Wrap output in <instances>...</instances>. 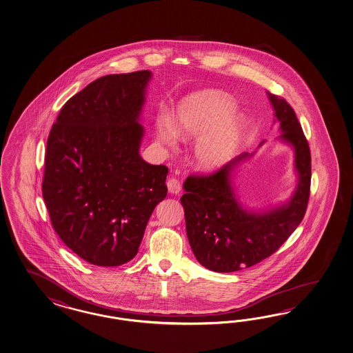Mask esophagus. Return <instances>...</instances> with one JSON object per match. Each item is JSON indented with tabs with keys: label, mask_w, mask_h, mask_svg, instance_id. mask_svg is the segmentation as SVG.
Listing matches in <instances>:
<instances>
[{
	"label": "esophagus",
	"mask_w": 353,
	"mask_h": 353,
	"mask_svg": "<svg viewBox=\"0 0 353 353\" xmlns=\"http://www.w3.org/2000/svg\"><path fill=\"white\" fill-rule=\"evenodd\" d=\"M167 188H168V191H170L171 194H173V195L180 194L181 183L179 182V180H176V179H173V177L167 181Z\"/></svg>",
	"instance_id": "obj_1"
}]
</instances>
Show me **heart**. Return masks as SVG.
<instances>
[{
  "label": "heart",
  "instance_id": "heart-1",
  "mask_svg": "<svg viewBox=\"0 0 353 353\" xmlns=\"http://www.w3.org/2000/svg\"><path fill=\"white\" fill-rule=\"evenodd\" d=\"M232 97L218 89H203L186 95L174 110L173 121L163 116L157 121V139L173 148L179 138L198 139L194 146L200 170L212 172L232 159L246 129V117L236 111Z\"/></svg>",
  "mask_w": 353,
  "mask_h": 353
}]
</instances>
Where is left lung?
I'll list each match as a JSON object with an SVG mask.
<instances>
[{
    "label": "left lung",
    "instance_id": "8db88e82",
    "mask_svg": "<svg viewBox=\"0 0 353 353\" xmlns=\"http://www.w3.org/2000/svg\"><path fill=\"white\" fill-rule=\"evenodd\" d=\"M268 95L281 131L276 140L293 150L297 183L292 195L260 209L241 203L234 177L256 152L242 153L214 174L190 176L183 182L186 194L181 204L190 246L199 263L213 272H237L270 256L299 227L306 212L311 181L309 144L292 107L283 98Z\"/></svg>",
    "mask_w": 353,
    "mask_h": 353
}]
</instances>
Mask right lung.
<instances>
[{
  "label": "right lung",
  "instance_id": "obj_1",
  "mask_svg": "<svg viewBox=\"0 0 353 353\" xmlns=\"http://www.w3.org/2000/svg\"><path fill=\"white\" fill-rule=\"evenodd\" d=\"M149 70L97 79L62 107L47 140L42 192L65 245L98 267L135 258L167 196L165 165L140 157Z\"/></svg>",
  "mask_w": 353,
  "mask_h": 353
}]
</instances>
